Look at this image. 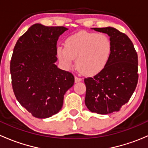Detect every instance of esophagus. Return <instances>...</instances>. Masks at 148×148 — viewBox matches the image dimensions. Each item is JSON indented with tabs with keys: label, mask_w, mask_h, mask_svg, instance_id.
I'll use <instances>...</instances> for the list:
<instances>
[{
	"label": "esophagus",
	"mask_w": 148,
	"mask_h": 148,
	"mask_svg": "<svg viewBox=\"0 0 148 148\" xmlns=\"http://www.w3.org/2000/svg\"><path fill=\"white\" fill-rule=\"evenodd\" d=\"M74 79H75V82H79L82 81V78L77 77V76H75V77H74Z\"/></svg>",
	"instance_id": "esophagus-1"
}]
</instances>
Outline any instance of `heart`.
Segmentation results:
<instances>
[{
	"instance_id": "obj_1",
	"label": "heart",
	"mask_w": 148,
	"mask_h": 148,
	"mask_svg": "<svg viewBox=\"0 0 148 148\" xmlns=\"http://www.w3.org/2000/svg\"><path fill=\"white\" fill-rule=\"evenodd\" d=\"M112 53V42L104 34L82 32L69 37L65 46L57 48V54L64 65L71 66L77 59V66L86 75L102 71L109 63Z\"/></svg>"
}]
</instances>
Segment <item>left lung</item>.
Wrapping results in <instances>:
<instances>
[{
  "mask_svg": "<svg viewBox=\"0 0 148 148\" xmlns=\"http://www.w3.org/2000/svg\"><path fill=\"white\" fill-rule=\"evenodd\" d=\"M108 34L112 53L107 66L94 77L84 79L85 104L92 112L107 114L120 111L128 102L138 81V58L132 41L112 27L94 28Z\"/></svg>",
  "mask_w": 148,
  "mask_h": 148,
  "instance_id": "left-lung-1",
  "label": "left lung"
}]
</instances>
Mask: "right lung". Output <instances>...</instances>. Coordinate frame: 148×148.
Listing matches in <instances>:
<instances>
[{
	"mask_svg": "<svg viewBox=\"0 0 148 148\" xmlns=\"http://www.w3.org/2000/svg\"><path fill=\"white\" fill-rule=\"evenodd\" d=\"M68 28L31 26L16 42L10 64L13 92L34 117L44 119L59 112L66 92L74 85L71 72L55 64L59 36Z\"/></svg>",
	"mask_w": 148,
	"mask_h": 148,
	"instance_id": "add662e5",
	"label": "right lung"
}]
</instances>
